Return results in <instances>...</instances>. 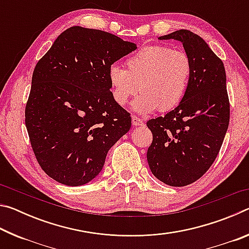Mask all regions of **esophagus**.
<instances>
[{
    "label": "esophagus",
    "mask_w": 249,
    "mask_h": 249,
    "mask_svg": "<svg viewBox=\"0 0 249 249\" xmlns=\"http://www.w3.org/2000/svg\"><path fill=\"white\" fill-rule=\"evenodd\" d=\"M132 123L134 126H142L144 125V122H142V119L137 116H132Z\"/></svg>",
    "instance_id": "obj_1"
}]
</instances>
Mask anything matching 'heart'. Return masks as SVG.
Wrapping results in <instances>:
<instances>
[{"mask_svg": "<svg viewBox=\"0 0 249 249\" xmlns=\"http://www.w3.org/2000/svg\"><path fill=\"white\" fill-rule=\"evenodd\" d=\"M126 70L111 66L107 79L115 102L124 107L130 98L142 92L132 108L148 114L159 108L167 112L175 108L187 93L193 64L183 50L168 46H147L125 62Z\"/></svg>", "mask_w": 249, "mask_h": 249, "instance_id": "heart-1", "label": "heart"}]
</instances>
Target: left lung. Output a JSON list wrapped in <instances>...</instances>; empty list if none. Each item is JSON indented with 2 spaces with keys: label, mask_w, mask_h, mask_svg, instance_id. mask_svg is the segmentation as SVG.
<instances>
[{
  "label": "left lung",
  "mask_w": 249,
  "mask_h": 249,
  "mask_svg": "<svg viewBox=\"0 0 249 249\" xmlns=\"http://www.w3.org/2000/svg\"><path fill=\"white\" fill-rule=\"evenodd\" d=\"M158 39L180 41L193 70L178 107L147 122L153 133L147 161L161 182L184 187L208 171L224 141L230 123L226 73L223 61L196 34L180 29Z\"/></svg>",
  "instance_id": "8db88e82"
}]
</instances>
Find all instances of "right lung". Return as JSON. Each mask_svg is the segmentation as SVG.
Here are the masks:
<instances>
[{"label":"right lung","instance_id":"1","mask_svg":"<svg viewBox=\"0 0 249 249\" xmlns=\"http://www.w3.org/2000/svg\"><path fill=\"white\" fill-rule=\"evenodd\" d=\"M136 48L113 34L73 26L37 62L25 124L37 161L57 182L78 187L93 180L129 130L132 117L113 99L107 73Z\"/></svg>","mask_w":249,"mask_h":249}]
</instances>
